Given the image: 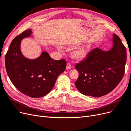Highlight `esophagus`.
Listing matches in <instances>:
<instances>
[{"label":"esophagus","mask_w":131,"mask_h":131,"mask_svg":"<svg viewBox=\"0 0 131 131\" xmlns=\"http://www.w3.org/2000/svg\"><path fill=\"white\" fill-rule=\"evenodd\" d=\"M72 67V65L70 63H67L66 65V69L67 70H70Z\"/></svg>","instance_id":"1"}]
</instances>
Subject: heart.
I'll return each instance as SVG.
<instances>
[{
    "instance_id": "obj_1",
    "label": "heart",
    "mask_w": 131,
    "mask_h": 131,
    "mask_svg": "<svg viewBox=\"0 0 131 131\" xmlns=\"http://www.w3.org/2000/svg\"><path fill=\"white\" fill-rule=\"evenodd\" d=\"M58 49L61 50L62 48L59 47ZM88 55L87 50L85 48H78L74 49L72 52V56L73 58L78 60H83L85 59Z\"/></svg>"
}]
</instances>
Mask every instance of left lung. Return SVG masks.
<instances>
[{
  "label": "left lung",
  "instance_id": "obj_1",
  "mask_svg": "<svg viewBox=\"0 0 131 131\" xmlns=\"http://www.w3.org/2000/svg\"><path fill=\"white\" fill-rule=\"evenodd\" d=\"M126 62V47L119 36L114 34L110 50L95 48L75 66L79 72L75 85L84 95L96 97L107 95L121 81Z\"/></svg>",
  "mask_w": 131,
  "mask_h": 131
}]
</instances>
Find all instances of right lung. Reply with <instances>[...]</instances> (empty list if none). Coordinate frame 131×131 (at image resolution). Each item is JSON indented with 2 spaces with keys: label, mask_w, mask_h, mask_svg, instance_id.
I'll list each match as a JSON object with an SVG mask.
<instances>
[{
  "label": "right lung",
  "mask_w": 131,
  "mask_h": 131,
  "mask_svg": "<svg viewBox=\"0 0 131 131\" xmlns=\"http://www.w3.org/2000/svg\"><path fill=\"white\" fill-rule=\"evenodd\" d=\"M31 34V30L27 29L12 41L5 56V67L10 81L19 91L30 97L39 98L52 90L58 75L65 71L66 62L53 59L46 52L35 59L23 56L21 41Z\"/></svg>",
  "instance_id": "1"
}]
</instances>
